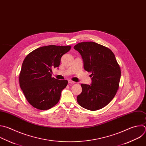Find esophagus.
Listing matches in <instances>:
<instances>
[{
    "instance_id": "34e87169",
    "label": "esophagus",
    "mask_w": 146,
    "mask_h": 146,
    "mask_svg": "<svg viewBox=\"0 0 146 146\" xmlns=\"http://www.w3.org/2000/svg\"><path fill=\"white\" fill-rule=\"evenodd\" d=\"M68 82H69V84H75V83H76V82L73 81H72V80H69V81H68Z\"/></svg>"
}]
</instances>
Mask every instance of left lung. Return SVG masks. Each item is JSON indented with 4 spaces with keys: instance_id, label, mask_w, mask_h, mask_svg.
<instances>
[{
    "instance_id": "left-lung-1",
    "label": "left lung",
    "mask_w": 146,
    "mask_h": 146,
    "mask_svg": "<svg viewBox=\"0 0 146 146\" xmlns=\"http://www.w3.org/2000/svg\"><path fill=\"white\" fill-rule=\"evenodd\" d=\"M74 48L81 55L84 69L92 73L91 85H81L77 102L90 111L102 109L113 99L119 86L121 70L115 54L108 47L93 42L77 43Z\"/></svg>"
}]
</instances>
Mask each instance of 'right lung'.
I'll return each mask as SVG.
<instances>
[{"instance_id": "obj_1", "label": "right lung", "mask_w": 146, "mask_h": 146, "mask_svg": "<svg viewBox=\"0 0 146 146\" xmlns=\"http://www.w3.org/2000/svg\"><path fill=\"white\" fill-rule=\"evenodd\" d=\"M70 46L48 45L36 48L25 58L19 74V85L28 102L34 108L47 110L60 100L68 81L52 77V69L58 68L61 57Z\"/></svg>"}]
</instances>
